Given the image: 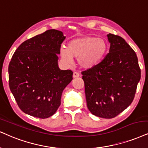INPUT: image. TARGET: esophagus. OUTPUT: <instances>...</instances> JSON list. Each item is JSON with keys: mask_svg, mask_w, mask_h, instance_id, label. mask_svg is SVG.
I'll use <instances>...</instances> for the list:
<instances>
[{"mask_svg": "<svg viewBox=\"0 0 148 148\" xmlns=\"http://www.w3.org/2000/svg\"><path fill=\"white\" fill-rule=\"evenodd\" d=\"M78 77H79V74L77 72H74L73 74V78H77Z\"/></svg>", "mask_w": 148, "mask_h": 148, "instance_id": "obj_1", "label": "esophagus"}]
</instances>
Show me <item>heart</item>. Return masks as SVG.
I'll return each mask as SVG.
<instances>
[{
	"instance_id": "b5f03b06",
	"label": "heart",
	"mask_w": 148,
	"mask_h": 148,
	"mask_svg": "<svg viewBox=\"0 0 148 148\" xmlns=\"http://www.w3.org/2000/svg\"><path fill=\"white\" fill-rule=\"evenodd\" d=\"M108 51V43L105 39L86 36L75 38L67 44L66 49H62L60 56L67 64L77 58L81 68L89 69L101 62Z\"/></svg>"
}]
</instances>
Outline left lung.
Masks as SVG:
<instances>
[{
    "mask_svg": "<svg viewBox=\"0 0 148 148\" xmlns=\"http://www.w3.org/2000/svg\"><path fill=\"white\" fill-rule=\"evenodd\" d=\"M110 51L101 62L83 71L87 107L92 114L111 119L134 99L141 69L136 53L123 38L109 34Z\"/></svg>",
    "mask_w": 148,
    "mask_h": 148,
    "instance_id": "8db88e82",
    "label": "left lung"
}]
</instances>
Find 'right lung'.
Returning <instances> with one entry per match:
<instances>
[{"mask_svg": "<svg viewBox=\"0 0 148 148\" xmlns=\"http://www.w3.org/2000/svg\"><path fill=\"white\" fill-rule=\"evenodd\" d=\"M63 33L49 29L25 41L9 64V84L21 110L46 119L56 112L64 89L72 81L71 70L58 66Z\"/></svg>", "mask_w": 148, "mask_h": 148, "instance_id": "add662e5", "label": "right lung"}]
</instances>
